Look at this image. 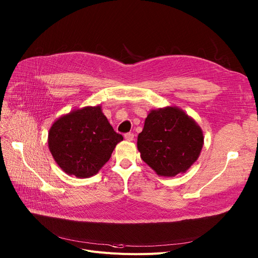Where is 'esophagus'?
Listing matches in <instances>:
<instances>
[{
    "instance_id": "obj_1",
    "label": "esophagus",
    "mask_w": 258,
    "mask_h": 258,
    "mask_svg": "<svg viewBox=\"0 0 258 258\" xmlns=\"http://www.w3.org/2000/svg\"><path fill=\"white\" fill-rule=\"evenodd\" d=\"M134 138H135V135L132 134V133H127V134L124 135V139H125L126 141H133Z\"/></svg>"
}]
</instances>
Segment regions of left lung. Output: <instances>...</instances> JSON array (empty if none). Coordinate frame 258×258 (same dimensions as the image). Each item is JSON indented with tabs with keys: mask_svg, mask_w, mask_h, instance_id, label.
<instances>
[{
	"mask_svg": "<svg viewBox=\"0 0 258 258\" xmlns=\"http://www.w3.org/2000/svg\"><path fill=\"white\" fill-rule=\"evenodd\" d=\"M204 135L192 117L178 106L148 113L137 147L145 163L160 177L186 172L200 157Z\"/></svg>",
	"mask_w": 258,
	"mask_h": 258,
	"instance_id": "1",
	"label": "left lung"
}]
</instances>
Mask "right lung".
Returning a JSON list of instances; mask_svg holds the SVG:
<instances>
[{"mask_svg":"<svg viewBox=\"0 0 258 258\" xmlns=\"http://www.w3.org/2000/svg\"><path fill=\"white\" fill-rule=\"evenodd\" d=\"M123 140L102 113L100 105L75 108L53 122L48 146L56 164L79 179L93 177Z\"/></svg>","mask_w":258,"mask_h":258,"instance_id":"obj_1","label":"right lung"}]
</instances>
